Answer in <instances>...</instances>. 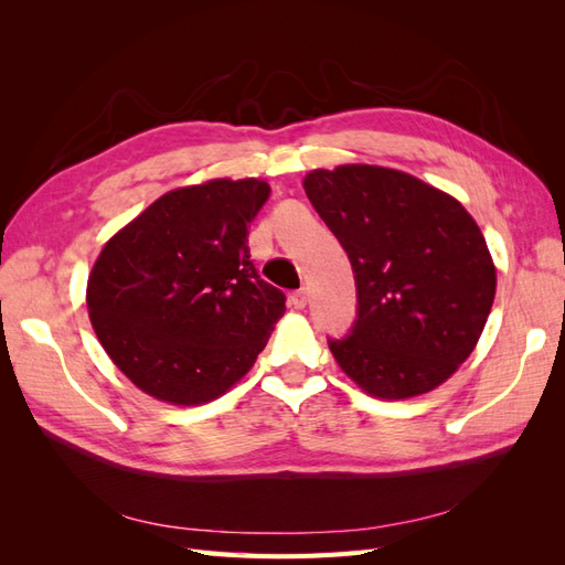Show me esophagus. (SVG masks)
<instances>
[{
  "label": "esophagus",
  "mask_w": 565,
  "mask_h": 565,
  "mask_svg": "<svg viewBox=\"0 0 565 565\" xmlns=\"http://www.w3.org/2000/svg\"><path fill=\"white\" fill-rule=\"evenodd\" d=\"M306 301H309V295H306V289H297V292L289 295V306H295V309H303Z\"/></svg>",
  "instance_id": "34e87169"
}]
</instances>
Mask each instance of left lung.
Listing matches in <instances>:
<instances>
[{
    "mask_svg": "<svg viewBox=\"0 0 565 565\" xmlns=\"http://www.w3.org/2000/svg\"><path fill=\"white\" fill-rule=\"evenodd\" d=\"M303 191L347 249L358 320L330 351L367 396L405 401L450 380L488 322L498 273L452 195L380 164L313 169Z\"/></svg>",
    "mask_w": 565,
    "mask_h": 565,
    "instance_id": "8db88e82",
    "label": "left lung"
}]
</instances>
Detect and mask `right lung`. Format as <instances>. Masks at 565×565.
I'll list each match as a JSON object with an SVG mask.
<instances>
[{
    "mask_svg": "<svg viewBox=\"0 0 565 565\" xmlns=\"http://www.w3.org/2000/svg\"><path fill=\"white\" fill-rule=\"evenodd\" d=\"M268 195L262 179L174 188L100 249L87 280L94 332L148 396L210 403L264 351L285 295L249 262L247 228Z\"/></svg>",
    "mask_w": 565,
    "mask_h": 565,
    "instance_id": "1",
    "label": "right lung"
}]
</instances>
